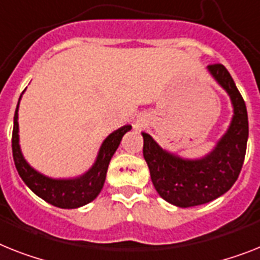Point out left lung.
Here are the masks:
<instances>
[{
	"instance_id": "8db88e82",
	"label": "left lung",
	"mask_w": 260,
	"mask_h": 260,
	"mask_svg": "<svg viewBox=\"0 0 260 260\" xmlns=\"http://www.w3.org/2000/svg\"><path fill=\"white\" fill-rule=\"evenodd\" d=\"M226 90L234 106L230 128L212 153L197 160L182 159L162 150L149 134L142 133L143 158L158 194L178 207L209 203L227 192L239 177L246 155L248 117L243 96L222 63L207 66Z\"/></svg>"
}]
</instances>
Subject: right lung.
<instances>
[{
  "label": "right lung",
  "instance_id": "1",
  "mask_svg": "<svg viewBox=\"0 0 260 260\" xmlns=\"http://www.w3.org/2000/svg\"><path fill=\"white\" fill-rule=\"evenodd\" d=\"M130 130H132L130 125L123 126L109 135L101 146L95 164L82 177L76 179H51L37 173L23 159L18 143V105H17L12 135L13 159L19 177L22 178V181L34 194H37L40 198L59 209H77L94 201L96 195L100 194L106 179L107 167L110 164L111 156L121 143L122 137Z\"/></svg>",
  "mask_w": 260,
  "mask_h": 260
}]
</instances>
